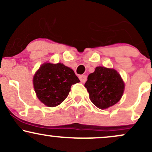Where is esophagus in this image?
Masks as SVG:
<instances>
[{
	"label": "esophagus",
	"mask_w": 152,
	"mask_h": 152,
	"mask_svg": "<svg viewBox=\"0 0 152 152\" xmlns=\"http://www.w3.org/2000/svg\"><path fill=\"white\" fill-rule=\"evenodd\" d=\"M79 79L82 83H84V82H86L87 80V77L86 75H81V76H79Z\"/></svg>",
	"instance_id": "esophagus-1"
}]
</instances>
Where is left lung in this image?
I'll use <instances>...</instances> for the list:
<instances>
[{"label":"left lung","instance_id":"obj_1","mask_svg":"<svg viewBox=\"0 0 152 152\" xmlns=\"http://www.w3.org/2000/svg\"><path fill=\"white\" fill-rule=\"evenodd\" d=\"M84 86L89 98L101 109H108L118 102L124 91V83L120 74L114 69L97 66L88 76Z\"/></svg>","mask_w":152,"mask_h":152}]
</instances>
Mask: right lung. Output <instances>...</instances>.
<instances>
[{
    "mask_svg": "<svg viewBox=\"0 0 152 152\" xmlns=\"http://www.w3.org/2000/svg\"><path fill=\"white\" fill-rule=\"evenodd\" d=\"M78 82L74 71L61 63L42 64L33 79L38 99L48 107L61 104L69 95L71 86Z\"/></svg>",
    "mask_w": 152,
    "mask_h": 152,
    "instance_id": "1",
    "label": "right lung"
}]
</instances>
